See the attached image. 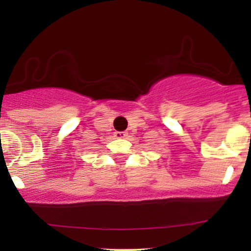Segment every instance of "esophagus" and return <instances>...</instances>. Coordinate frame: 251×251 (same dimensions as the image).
<instances>
[{"instance_id":"esophagus-1","label":"esophagus","mask_w":251,"mask_h":251,"mask_svg":"<svg viewBox=\"0 0 251 251\" xmlns=\"http://www.w3.org/2000/svg\"><path fill=\"white\" fill-rule=\"evenodd\" d=\"M114 136H115V138H126V137H127V132H123V131H116V132L114 133Z\"/></svg>"}]
</instances>
